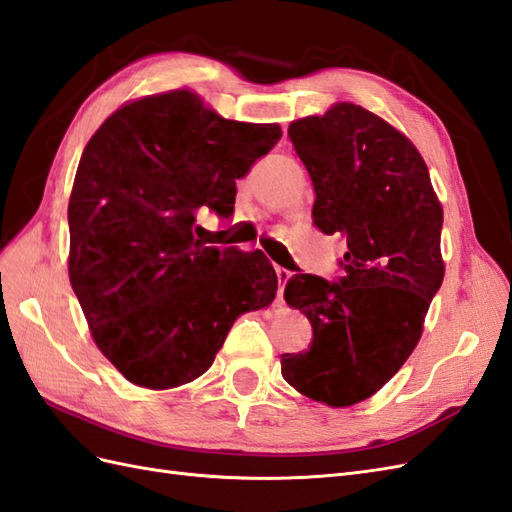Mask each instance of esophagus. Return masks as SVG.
Here are the masks:
<instances>
[{
  "mask_svg": "<svg viewBox=\"0 0 512 512\" xmlns=\"http://www.w3.org/2000/svg\"><path fill=\"white\" fill-rule=\"evenodd\" d=\"M292 279V272L285 270V268H277V281H279V290H277V300L281 303L283 300V292H285V285L287 281Z\"/></svg>",
  "mask_w": 512,
  "mask_h": 512,
  "instance_id": "34e87169",
  "label": "esophagus"
}]
</instances>
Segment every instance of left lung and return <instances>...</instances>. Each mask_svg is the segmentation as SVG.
<instances>
[{"label":"left lung","instance_id":"left-lung-1","mask_svg":"<svg viewBox=\"0 0 512 512\" xmlns=\"http://www.w3.org/2000/svg\"><path fill=\"white\" fill-rule=\"evenodd\" d=\"M316 190L313 225L342 235L335 281L298 272L285 303L305 313L313 342L281 355L303 396L357 404L381 389L415 350L443 281V209L411 140L355 103H337L287 129Z\"/></svg>","mask_w":512,"mask_h":512}]
</instances>
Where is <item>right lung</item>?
Listing matches in <instances>:
<instances>
[{
	"mask_svg": "<svg viewBox=\"0 0 512 512\" xmlns=\"http://www.w3.org/2000/svg\"><path fill=\"white\" fill-rule=\"evenodd\" d=\"M279 138V125L227 121L173 90L116 110L86 144L69 201V279L127 381H194L235 318L277 296L264 253L207 246L199 218L229 220L235 181Z\"/></svg>",
	"mask_w": 512,
	"mask_h": 512,
	"instance_id": "add662e5",
	"label": "right lung"
}]
</instances>
